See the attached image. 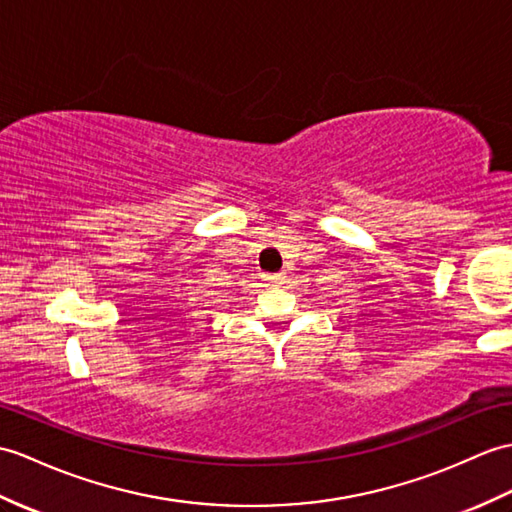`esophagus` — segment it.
<instances>
[{"instance_id": "1", "label": "esophagus", "mask_w": 512, "mask_h": 512, "mask_svg": "<svg viewBox=\"0 0 512 512\" xmlns=\"http://www.w3.org/2000/svg\"><path fill=\"white\" fill-rule=\"evenodd\" d=\"M264 281H266V285H279L285 281V277L281 275V272H275V275H264Z\"/></svg>"}]
</instances>
